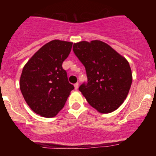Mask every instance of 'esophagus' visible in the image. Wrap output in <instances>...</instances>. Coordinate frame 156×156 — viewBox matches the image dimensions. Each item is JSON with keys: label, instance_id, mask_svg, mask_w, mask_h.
<instances>
[{"label": "esophagus", "instance_id": "1", "mask_svg": "<svg viewBox=\"0 0 156 156\" xmlns=\"http://www.w3.org/2000/svg\"><path fill=\"white\" fill-rule=\"evenodd\" d=\"M74 87H75V90H77L78 87H79V83H75V84H74Z\"/></svg>", "mask_w": 156, "mask_h": 156}]
</instances>
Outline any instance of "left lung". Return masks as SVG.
<instances>
[{
	"label": "left lung",
	"mask_w": 156,
	"mask_h": 156,
	"mask_svg": "<svg viewBox=\"0 0 156 156\" xmlns=\"http://www.w3.org/2000/svg\"><path fill=\"white\" fill-rule=\"evenodd\" d=\"M73 51L84 66L87 84L79 87L90 106L101 113H110L123 103L132 83L128 61L101 41L74 43Z\"/></svg>",
	"instance_id": "8db88e82"
}]
</instances>
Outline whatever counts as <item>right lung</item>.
I'll return each instance as SVG.
<instances>
[{
	"instance_id": "right-lung-1",
	"label": "right lung",
	"mask_w": 156,
	"mask_h": 156,
	"mask_svg": "<svg viewBox=\"0 0 156 156\" xmlns=\"http://www.w3.org/2000/svg\"><path fill=\"white\" fill-rule=\"evenodd\" d=\"M72 46L73 43L68 41H50L41 47L23 67L20 90L29 107L41 116H55L74 89L62 66Z\"/></svg>"
}]
</instances>
